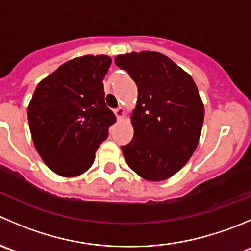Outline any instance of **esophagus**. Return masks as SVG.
Segmentation results:
<instances>
[{
    "label": "esophagus",
    "instance_id": "esophagus-1",
    "mask_svg": "<svg viewBox=\"0 0 251 251\" xmlns=\"http://www.w3.org/2000/svg\"><path fill=\"white\" fill-rule=\"evenodd\" d=\"M115 116H116V119H118V121L123 120L124 116H125V109L121 107L118 108V109L115 110Z\"/></svg>",
    "mask_w": 251,
    "mask_h": 251
}]
</instances>
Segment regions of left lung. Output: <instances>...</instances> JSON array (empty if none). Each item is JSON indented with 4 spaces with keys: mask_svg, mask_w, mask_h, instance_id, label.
Segmentation results:
<instances>
[{
    "mask_svg": "<svg viewBox=\"0 0 251 251\" xmlns=\"http://www.w3.org/2000/svg\"><path fill=\"white\" fill-rule=\"evenodd\" d=\"M115 64L137 85L132 141L121 147L127 165L147 181H165L193 155L204 104L191 75L166 55L143 50L116 55Z\"/></svg>",
    "mask_w": 251,
    "mask_h": 251,
    "instance_id": "1",
    "label": "left lung"
}]
</instances>
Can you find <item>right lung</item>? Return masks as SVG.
Instances as JSON below:
<instances>
[{"label": "right lung", "mask_w": 251, "mask_h": 251, "mask_svg": "<svg viewBox=\"0 0 251 251\" xmlns=\"http://www.w3.org/2000/svg\"><path fill=\"white\" fill-rule=\"evenodd\" d=\"M110 64L104 54L74 58L35 88L27 107L30 133L44 163L59 176L86 173L116 121L104 100Z\"/></svg>", "instance_id": "right-lung-1"}]
</instances>
